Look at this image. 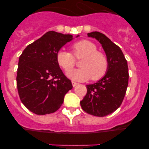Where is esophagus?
I'll use <instances>...</instances> for the list:
<instances>
[{
    "instance_id": "obj_1",
    "label": "esophagus",
    "mask_w": 149,
    "mask_h": 149,
    "mask_svg": "<svg viewBox=\"0 0 149 149\" xmlns=\"http://www.w3.org/2000/svg\"><path fill=\"white\" fill-rule=\"evenodd\" d=\"M72 86H73V87H75L76 86H77V85H78V84H77V83L74 82V81H72Z\"/></svg>"
}]
</instances>
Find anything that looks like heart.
I'll return each mask as SVG.
<instances>
[{
	"label": "heart",
	"mask_w": 149,
	"mask_h": 149,
	"mask_svg": "<svg viewBox=\"0 0 149 149\" xmlns=\"http://www.w3.org/2000/svg\"><path fill=\"white\" fill-rule=\"evenodd\" d=\"M72 50V54L65 50H60L56 54V62L66 73L74 66L75 59L83 58L80 63V66L82 68L69 72V78L76 81H86L89 78L98 81L106 74L109 68L107 56L98 51V48L94 43L83 39L74 43Z\"/></svg>",
	"instance_id": "heart-1"
}]
</instances>
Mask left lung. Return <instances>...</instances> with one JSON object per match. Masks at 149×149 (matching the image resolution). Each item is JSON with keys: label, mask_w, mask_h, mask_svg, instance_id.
I'll return each instance as SVG.
<instances>
[{"label": "left lung", "mask_w": 149, "mask_h": 149, "mask_svg": "<svg viewBox=\"0 0 149 149\" xmlns=\"http://www.w3.org/2000/svg\"><path fill=\"white\" fill-rule=\"evenodd\" d=\"M88 36L101 43L108 59L109 68L103 78L86 85L87 93L81 106L90 115L103 117L113 113L122 104L128 85V67L120 48L104 34L95 31L89 33Z\"/></svg>", "instance_id": "left-lung-1"}]
</instances>
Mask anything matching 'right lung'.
Masks as SVG:
<instances>
[{
    "instance_id": "1",
    "label": "right lung",
    "mask_w": 149,
    "mask_h": 149,
    "mask_svg": "<svg viewBox=\"0 0 149 149\" xmlns=\"http://www.w3.org/2000/svg\"><path fill=\"white\" fill-rule=\"evenodd\" d=\"M72 36L49 31L27 45L18 60L17 88L23 104L36 115L54 113L72 89L56 62V54Z\"/></svg>"
}]
</instances>
